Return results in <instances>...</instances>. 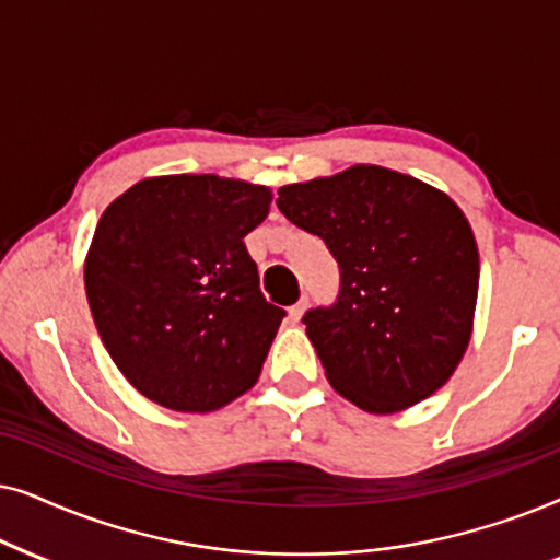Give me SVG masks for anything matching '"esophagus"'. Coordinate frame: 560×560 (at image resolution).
Instances as JSON below:
<instances>
[{
  "label": "esophagus",
  "mask_w": 560,
  "mask_h": 560,
  "mask_svg": "<svg viewBox=\"0 0 560 560\" xmlns=\"http://www.w3.org/2000/svg\"><path fill=\"white\" fill-rule=\"evenodd\" d=\"M304 310H307V296H302L300 302H296V304H292V307H289V317H292L294 323H300L302 315H304Z\"/></svg>",
  "instance_id": "esophagus-1"
}]
</instances>
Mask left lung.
Here are the masks:
<instances>
[{
    "label": "left lung",
    "mask_w": 560,
    "mask_h": 560,
    "mask_svg": "<svg viewBox=\"0 0 560 560\" xmlns=\"http://www.w3.org/2000/svg\"><path fill=\"white\" fill-rule=\"evenodd\" d=\"M276 205L338 260V300L302 317L332 389L374 415L441 389L479 294V248L458 205L382 166L281 186Z\"/></svg>",
    "instance_id": "1"
}]
</instances>
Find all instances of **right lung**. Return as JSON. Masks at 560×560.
Instances as JSON below:
<instances>
[{
    "label": "right lung",
    "mask_w": 560,
    "mask_h": 560,
    "mask_svg": "<svg viewBox=\"0 0 560 560\" xmlns=\"http://www.w3.org/2000/svg\"><path fill=\"white\" fill-rule=\"evenodd\" d=\"M266 186L214 174L155 176L104 210L84 266L100 338L155 405L212 412L258 382L287 312L266 302L243 237Z\"/></svg>",
    "instance_id": "obj_1"
}]
</instances>
